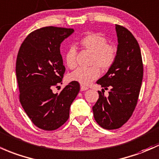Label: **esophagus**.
Masks as SVG:
<instances>
[{"instance_id": "34e87169", "label": "esophagus", "mask_w": 159, "mask_h": 159, "mask_svg": "<svg viewBox=\"0 0 159 159\" xmlns=\"http://www.w3.org/2000/svg\"><path fill=\"white\" fill-rule=\"evenodd\" d=\"M88 90V88L87 87L83 86V85H81V91H84V90Z\"/></svg>"}]
</instances>
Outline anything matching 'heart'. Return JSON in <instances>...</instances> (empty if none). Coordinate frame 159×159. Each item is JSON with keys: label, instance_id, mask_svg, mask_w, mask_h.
<instances>
[{"label": "heart", "instance_id": "heart-1", "mask_svg": "<svg viewBox=\"0 0 159 159\" xmlns=\"http://www.w3.org/2000/svg\"><path fill=\"white\" fill-rule=\"evenodd\" d=\"M81 48L92 53L90 63L94 65L90 68H78L69 75L71 81H76L82 85L90 84L99 76V70H109L114 64L117 57V49L115 46L108 43V41L101 33L90 32L80 40ZM77 51L74 47H70L66 51L64 59L66 66L69 69L76 66Z\"/></svg>", "mask_w": 159, "mask_h": 159}]
</instances>
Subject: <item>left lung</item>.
<instances>
[{
  "instance_id": "8db88e82",
  "label": "left lung",
  "mask_w": 159,
  "mask_h": 159,
  "mask_svg": "<svg viewBox=\"0 0 159 159\" xmlns=\"http://www.w3.org/2000/svg\"><path fill=\"white\" fill-rule=\"evenodd\" d=\"M116 30L118 43L116 60L105 75L97 81L105 90L109 89V96L98 91L99 99L93 106L96 121L107 130L121 128L132 116L143 75L137 41L123 26L116 25Z\"/></svg>"
}]
</instances>
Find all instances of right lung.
Masks as SVG:
<instances>
[{
    "mask_svg": "<svg viewBox=\"0 0 159 159\" xmlns=\"http://www.w3.org/2000/svg\"><path fill=\"white\" fill-rule=\"evenodd\" d=\"M74 32L73 29L48 26L32 31L21 45L16 73L22 108L35 126L53 130L65 124L70 106L80 90L71 81L60 93L53 87L62 84L65 73L60 44Z\"/></svg>",
    "mask_w": 159,
    "mask_h": 159,
    "instance_id": "add662e5",
    "label": "right lung"
}]
</instances>
